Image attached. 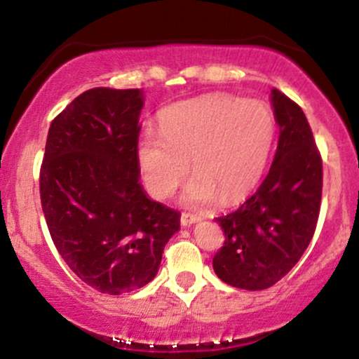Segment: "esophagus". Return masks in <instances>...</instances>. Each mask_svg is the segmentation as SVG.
<instances>
[{
  "label": "esophagus",
  "mask_w": 359,
  "mask_h": 359,
  "mask_svg": "<svg viewBox=\"0 0 359 359\" xmlns=\"http://www.w3.org/2000/svg\"><path fill=\"white\" fill-rule=\"evenodd\" d=\"M199 219H201L199 216H196V214H189V212H184L182 216H180V222H182V226H191Z\"/></svg>",
  "instance_id": "34e87169"
}]
</instances>
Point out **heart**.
Wrapping results in <instances>:
<instances>
[{"label": "heart", "mask_w": 359, "mask_h": 359, "mask_svg": "<svg viewBox=\"0 0 359 359\" xmlns=\"http://www.w3.org/2000/svg\"><path fill=\"white\" fill-rule=\"evenodd\" d=\"M277 135L266 102L231 94H208L168 106L160 133L145 130L138 138V163L148 192L165 199L189 170L196 175L184 201L204 205L219 197L231 204L262 179Z\"/></svg>", "instance_id": "obj_1"}]
</instances>
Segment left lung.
<instances>
[{"label": "left lung", "mask_w": 359, "mask_h": 359, "mask_svg": "<svg viewBox=\"0 0 359 359\" xmlns=\"http://www.w3.org/2000/svg\"><path fill=\"white\" fill-rule=\"evenodd\" d=\"M280 126L277 154L258 191L236 211L216 217L224 245L212 266L222 282L263 290L295 266L314 236L323 196V158L297 102L271 90Z\"/></svg>", "instance_id": "1"}]
</instances>
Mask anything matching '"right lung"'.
Listing matches in <instances>:
<instances>
[{"instance_id":"1","label":"right lung","mask_w":359,"mask_h":359,"mask_svg":"<svg viewBox=\"0 0 359 359\" xmlns=\"http://www.w3.org/2000/svg\"><path fill=\"white\" fill-rule=\"evenodd\" d=\"M140 89L94 88L52 121L40 201L69 269L101 294L145 287L158 271L180 214L151 201L138 165Z\"/></svg>"}]
</instances>
